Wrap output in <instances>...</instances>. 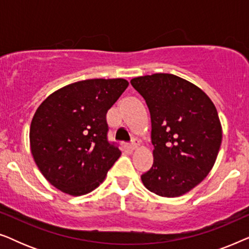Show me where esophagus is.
Listing matches in <instances>:
<instances>
[{
  "mask_svg": "<svg viewBox=\"0 0 249 249\" xmlns=\"http://www.w3.org/2000/svg\"><path fill=\"white\" fill-rule=\"evenodd\" d=\"M138 146H139V142L138 141H132V142L130 145H129V148L131 149V151H135V149H137L138 148Z\"/></svg>",
  "mask_w": 249,
  "mask_h": 249,
  "instance_id": "1",
  "label": "esophagus"
}]
</instances>
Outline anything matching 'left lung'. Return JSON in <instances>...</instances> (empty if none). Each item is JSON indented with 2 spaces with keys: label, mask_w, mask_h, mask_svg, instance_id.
<instances>
[{
  "label": "left lung",
  "mask_w": 249,
  "mask_h": 249,
  "mask_svg": "<svg viewBox=\"0 0 249 249\" xmlns=\"http://www.w3.org/2000/svg\"><path fill=\"white\" fill-rule=\"evenodd\" d=\"M145 98L152 121V168L142 176L149 192L179 197L200 183L212 170L222 142L215 105L197 87L171 73L130 80Z\"/></svg>",
  "instance_id": "obj_1"
}]
</instances>
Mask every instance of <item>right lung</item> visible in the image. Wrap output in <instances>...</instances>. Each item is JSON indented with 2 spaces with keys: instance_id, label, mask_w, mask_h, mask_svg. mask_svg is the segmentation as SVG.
<instances>
[{
  "instance_id": "1",
  "label": "right lung",
  "mask_w": 249,
  "mask_h": 249,
  "mask_svg": "<svg viewBox=\"0 0 249 249\" xmlns=\"http://www.w3.org/2000/svg\"><path fill=\"white\" fill-rule=\"evenodd\" d=\"M122 78L67 85L42 102L29 130L30 151L51 185L71 196L93 192L120 158L107 142V113L128 87Z\"/></svg>"
}]
</instances>
